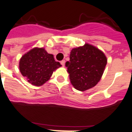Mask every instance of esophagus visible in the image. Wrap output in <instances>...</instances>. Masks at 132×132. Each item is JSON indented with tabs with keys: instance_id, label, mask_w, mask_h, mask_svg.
Returning a JSON list of instances; mask_svg holds the SVG:
<instances>
[{
	"instance_id": "1",
	"label": "esophagus",
	"mask_w": 132,
	"mask_h": 132,
	"mask_svg": "<svg viewBox=\"0 0 132 132\" xmlns=\"http://www.w3.org/2000/svg\"><path fill=\"white\" fill-rule=\"evenodd\" d=\"M65 60H63V61H61V64L63 66H64V65H65Z\"/></svg>"
}]
</instances>
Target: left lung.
<instances>
[{
  "instance_id": "obj_1",
  "label": "left lung",
  "mask_w": 132,
  "mask_h": 132,
  "mask_svg": "<svg viewBox=\"0 0 132 132\" xmlns=\"http://www.w3.org/2000/svg\"><path fill=\"white\" fill-rule=\"evenodd\" d=\"M65 66L71 84L76 90L85 91L100 81L106 65V56L97 48L86 44L71 50Z\"/></svg>"
}]
</instances>
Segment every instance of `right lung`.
I'll list each match as a JSON object with an SVG mask.
<instances>
[{
  "label": "right lung",
  "instance_id": "1",
  "mask_svg": "<svg viewBox=\"0 0 132 132\" xmlns=\"http://www.w3.org/2000/svg\"><path fill=\"white\" fill-rule=\"evenodd\" d=\"M53 54L43 48H35L25 54L19 61V69L23 77L35 86H42L47 81L56 69L61 67Z\"/></svg>",
  "mask_w": 132,
  "mask_h": 132
}]
</instances>
